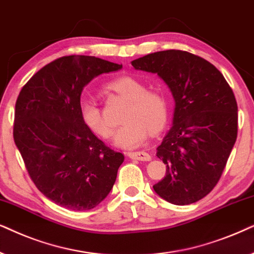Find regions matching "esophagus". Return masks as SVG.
<instances>
[{
    "label": "esophagus",
    "instance_id": "esophagus-1",
    "mask_svg": "<svg viewBox=\"0 0 254 254\" xmlns=\"http://www.w3.org/2000/svg\"><path fill=\"white\" fill-rule=\"evenodd\" d=\"M127 155H129V158H131V159H136V160H140V161H150L151 160V155L144 151L129 152Z\"/></svg>",
    "mask_w": 254,
    "mask_h": 254
}]
</instances>
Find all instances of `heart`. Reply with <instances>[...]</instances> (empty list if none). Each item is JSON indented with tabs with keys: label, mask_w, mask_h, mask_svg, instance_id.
<instances>
[{
	"label": "heart",
	"mask_w": 254,
	"mask_h": 254,
	"mask_svg": "<svg viewBox=\"0 0 254 254\" xmlns=\"http://www.w3.org/2000/svg\"><path fill=\"white\" fill-rule=\"evenodd\" d=\"M109 88L129 101L122 115L123 124L115 134V144L123 148L140 146L148 132H158L166 124L168 102L166 96L158 90H150L143 81L134 76H121L111 81ZM81 121L90 132L101 138H110L114 127L104 118L95 100L82 97L79 102Z\"/></svg>",
	"instance_id": "b5f03b06"
}]
</instances>
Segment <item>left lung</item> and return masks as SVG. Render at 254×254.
Masks as SVG:
<instances>
[{
    "label": "left lung",
    "instance_id": "obj_1",
    "mask_svg": "<svg viewBox=\"0 0 254 254\" xmlns=\"http://www.w3.org/2000/svg\"><path fill=\"white\" fill-rule=\"evenodd\" d=\"M131 64L158 74L175 101L173 127L157 148L166 175L154 191L177 205L197 202L217 185L237 139L235 94L212 64L186 51H160Z\"/></svg>",
    "mask_w": 254,
    "mask_h": 254
}]
</instances>
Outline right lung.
<instances>
[{"instance_id":"1","label":"right lung","mask_w":254,"mask_h":254,"mask_svg":"<svg viewBox=\"0 0 254 254\" xmlns=\"http://www.w3.org/2000/svg\"><path fill=\"white\" fill-rule=\"evenodd\" d=\"M122 65L89 56H67L39 69L16 101L13 140L40 192L75 211L100 204L116 181L124 155L84 127L83 87Z\"/></svg>"}]
</instances>
